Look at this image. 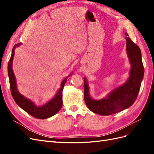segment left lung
I'll use <instances>...</instances> for the list:
<instances>
[{"label": "left lung", "instance_id": "left-lung-1", "mask_svg": "<svg viewBox=\"0 0 154 154\" xmlns=\"http://www.w3.org/2000/svg\"><path fill=\"white\" fill-rule=\"evenodd\" d=\"M126 50L131 66L129 77L123 84L115 88L106 97L94 100L90 96L89 87L86 78L84 80V100L86 105L92 112L101 116H108L119 112L132 106L140 90L144 76V67L141 52L125 32Z\"/></svg>", "mask_w": 154, "mask_h": 154}]
</instances>
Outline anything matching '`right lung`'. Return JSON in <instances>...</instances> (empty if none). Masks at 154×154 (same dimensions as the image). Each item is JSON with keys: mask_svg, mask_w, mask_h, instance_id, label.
I'll use <instances>...</instances> for the list:
<instances>
[{"mask_svg": "<svg viewBox=\"0 0 154 154\" xmlns=\"http://www.w3.org/2000/svg\"><path fill=\"white\" fill-rule=\"evenodd\" d=\"M21 44H22L19 43L14 45V47L12 49L11 58L10 59V61L8 62V72L9 79H10V85L11 95L13 96V100L16 102V103L22 109L25 110L27 113H28L31 116H33V117L37 119H48L55 115L60 109H61L63 104L62 91L68 77L71 76L72 73L71 74H69L67 77H66L62 82L59 89L58 90V91L56 93V94L52 99L42 106L36 105L33 101L28 98H27V97L21 94L20 93L18 92L17 88L16 78L15 76V74H14L13 71L12 65L14 55H15V49L16 48L19 47Z\"/></svg>", "mask_w": 154, "mask_h": 154, "instance_id": "1", "label": "right lung"}]
</instances>
